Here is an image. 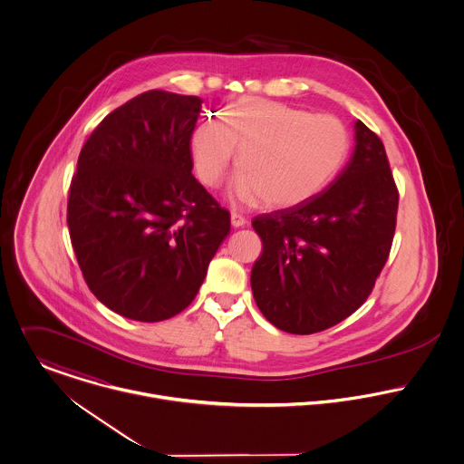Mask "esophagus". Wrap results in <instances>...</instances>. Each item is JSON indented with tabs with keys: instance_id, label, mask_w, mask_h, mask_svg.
Wrapping results in <instances>:
<instances>
[{
	"instance_id": "1",
	"label": "esophagus",
	"mask_w": 464,
	"mask_h": 464,
	"mask_svg": "<svg viewBox=\"0 0 464 464\" xmlns=\"http://www.w3.org/2000/svg\"><path fill=\"white\" fill-rule=\"evenodd\" d=\"M230 223H232V227H234V228H239V227H245V225L248 223V219H246L245 216L237 214V212H232V216H230Z\"/></svg>"
}]
</instances>
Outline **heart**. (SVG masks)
I'll use <instances>...</instances> for the list:
<instances>
[{
	"label": "heart",
	"mask_w": 464,
	"mask_h": 464,
	"mask_svg": "<svg viewBox=\"0 0 464 464\" xmlns=\"http://www.w3.org/2000/svg\"><path fill=\"white\" fill-rule=\"evenodd\" d=\"M348 130L334 116L265 98H241L205 118L191 135V159L199 180L218 186L239 148L241 168L232 197L241 203L265 199L271 207H296L316 197L341 169Z\"/></svg>",
	"instance_id": "obj_1"
}]
</instances>
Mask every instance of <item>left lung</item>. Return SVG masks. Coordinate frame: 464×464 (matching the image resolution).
Segmentation results:
<instances>
[{
  "label": "left lung",
  "instance_id": "left-lung-1",
  "mask_svg": "<svg viewBox=\"0 0 464 464\" xmlns=\"http://www.w3.org/2000/svg\"><path fill=\"white\" fill-rule=\"evenodd\" d=\"M350 160L325 191L254 218L263 254L252 291L266 320L289 334L337 325L370 296L397 227L398 189L382 140L355 121Z\"/></svg>",
  "mask_w": 464,
  "mask_h": 464
}]
</instances>
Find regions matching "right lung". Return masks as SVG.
<instances>
[{
	"mask_svg": "<svg viewBox=\"0 0 464 464\" xmlns=\"http://www.w3.org/2000/svg\"><path fill=\"white\" fill-rule=\"evenodd\" d=\"M198 96L146 91L85 140L67 199L82 275L111 311L162 322L197 296L230 214L193 177Z\"/></svg>",
	"mask_w": 464,
	"mask_h": 464,
	"instance_id": "obj_1",
	"label": "right lung"
}]
</instances>
